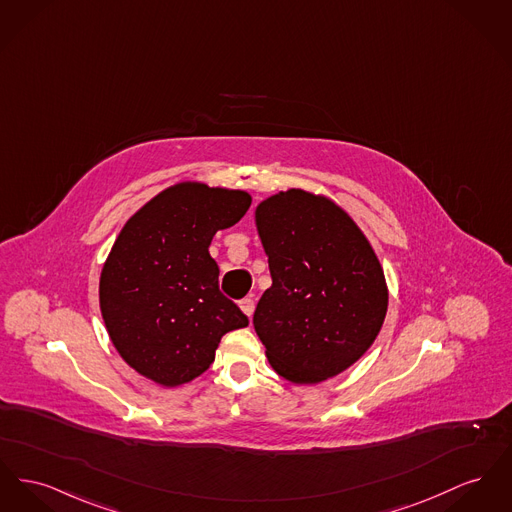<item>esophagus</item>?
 <instances>
[{
    "label": "esophagus",
    "mask_w": 512,
    "mask_h": 512,
    "mask_svg": "<svg viewBox=\"0 0 512 512\" xmlns=\"http://www.w3.org/2000/svg\"><path fill=\"white\" fill-rule=\"evenodd\" d=\"M241 311L247 315V317H251L253 315V311H255V301L253 298H243L240 301Z\"/></svg>",
    "instance_id": "1"
}]
</instances>
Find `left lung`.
Returning a JSON list of instances; mask_svg holds the SVG:
<instances>
[{
    "label": "left lung",
    "instance_id": "8db88e82",
    "mask_svg": "<svg viewBox=\"0 0 512 512\" xmlns=\"http://www.w3.org/2000/svg\"><path fill=\"white\" fill-rule=\"evenodd\" d=\"M257 230L272 286L253 315L272 369L321 383L360 360L387 315L381 263L356 222L331 199L288 189L263 201Z\"/></svg>",
    "mask_w": 512,
    "mask_h": 512
}]
</instances>
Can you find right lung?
I'll return each mask as SVG.
<instances>
[{"label": "right lung", "instance_id": "1", "mask_svg": "<svg viewBox=\"0 0 512 512\" xmlns=\"http://www.w3.org/2000/svg\"><path fill=\"white\" fill-rule=\"evenodd\" d=\"M245 191L180 183L135 212L100 274L108 334L137 373L178 387L207 371L226 332L249 319L218 288L209 253L218 230L240 222Z\"/></svg>", "mask_w": 512, "mask_h": 512}]
</instances>
